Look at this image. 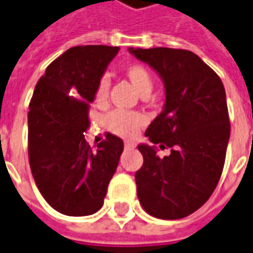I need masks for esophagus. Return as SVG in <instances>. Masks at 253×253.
<instances>
[{"label": "esophagus", "mask_w": 253, "mask_h": 253, "mask_svg": "<svg viewBox=\"0 0 253 253\" xmlns=\"http://www.w3.org/2000/svg\"><path fill=\"white\" fill-rule=\"evenodd\" d=\"M125 148H126V149H134L135 145L132 144V142H125Z\"/></svg>", "instance_id": "1"}]
</instances>
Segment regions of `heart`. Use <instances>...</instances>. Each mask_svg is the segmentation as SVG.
Listing matches in <instances>:
<instances>
[{"instance_id":"1","label":"heart","mask_w":253,"mask_h":253,"mask_svg":"<svg viewBox=\"0 0 253 253\" xmlns=\"http://www.w3.org/2000/svg\"><path fill=\"white\" fill-rule=\"evenodd\" d=\"M125 75L138 91L141 96H146L151 93L153 87V79L151 72L141 64H128L125 67ZM109 91V81L105 77L100 78L94 89V101L97 104H104L107 101ZM105 127L109 131L114 132L123 138H132L137 135L139 127L145 125V119L139 114L127 112V111H114L105 116L104 119Z\"/></svg>"}]
</instances>
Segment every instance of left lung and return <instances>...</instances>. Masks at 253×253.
I'll return each instance as SVG.
<instances>
[{
  "instance_id": "1",
  "label": "left lung",
  "mask_w": 253,
  "mask_h": 253,
  "mask_svg": "<svg viewBox=\"0 0 253 253\" xmlns=\"http://www.w3.org/2000/svg\"><path fill=\"white\" fill-rule=\"evenodd\" d=\"M128 52L160 75L166 89L162 114L145 135L156 148L138 145L144 156L135 172L137 194L146 212L160 219H181L197 211L218 185L230 138L226 93L220 78L193 52L171 47Z\"/></svg>"
}]
</instances>
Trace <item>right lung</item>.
<instances>
[{
    "instance_id": "obj_1",
    "label": "right lung",
    "mask_w": 253,
    "mask_h": 253,
    "mask_svg": "<svg viewBox=\"0 0 253 253\" xmlns=\"http://www.w3.org/2000/svg\"><path fill=\"white\" fill-rule=\"evenodd\" d=\"M118 46H74L52 61L35 86L28 112V160L43 199L56 211L86 216L104 204L123 141L114 134L86 142L94 89Z\"/></svg>"
}]
</instances>
